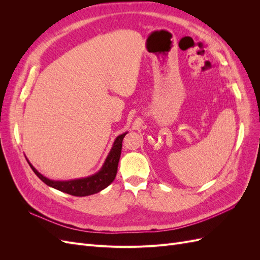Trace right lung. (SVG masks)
Here are the masks:
<instances>
[{"mask_svg":"<svg viewBox=\"0 0 260 260\" xmlns=\"http://www.w3.org/2000/svg\"><path fill=\"white\" fill-rule=\"evenodd\" d=\"M125 135H127V133H123V135L119 136L115 140L114 145L107 156L103 167H102V169L98 172V174L88 178L77 179L72 181H52V180L46 179L41 174H39L32 165H31L29 161L28 162L35 174L40 178L45 184L56 188L58 191H61L74 196H88V195L95 194L102 190H104L105 187H107L114 181L117 175L118 162H119L120 154H121L122 140Z\"/></svg>","mask_w":260,"mask_h":260,"instance_id":"add662e5","label":"right lung"}]
</instances>
